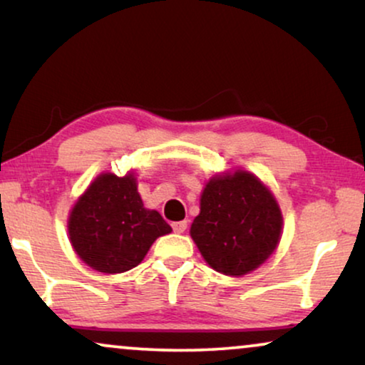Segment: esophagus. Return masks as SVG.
I'll return each mask as SVG.
<instances>
[{"label": "esophagus", "mask_w": 365, "mask_h": 365, "mask_svg": "<svg viewBox=\"0 0 365 365\" xmlns=\"http://www.w3.org/2000/svg\"><path fill=\"white\" fill-rule=\"evenodd\" d=\"M186 227H187V221H178V222H173V231H174V232H178V234H181V232L186 231Z\"/></svg>", "instance_id": "1"}]
</instances>
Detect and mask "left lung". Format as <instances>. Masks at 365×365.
Here are the masks:
<instances>
[{
  "label": "left lung",
  "mask_w": 365,
  "mask_h": 365,
  "mask_svg": "<svg viewBox=\"0 0 365 365\" xmlns=\"http://www.w3.org/2000/svg\"><path fill=\"white\" fill-rule=\"evenodd\" d=\"M281 229V209L272 194L256 176L236 171L206 184L191 236L209 266L237 277L271 256Z\"/></svg>",
  "instance_id": "obj_1"
}]
</instances>
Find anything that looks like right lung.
Listing matches in <instances>:
<instances>
[{"label": "right lung", "instance_id": "add662e5", "mask_svg": "<svg viewBox=\"0 0 365 365\" xmlns=\"http://www.w3.org/2000/svg\"><path fill=\"white\" fill-rule=\"evenodd\" d=\"M74 251L89 267L118 274L136 267L159 236L173 231L143 206L133 174H101L74 204L68 221Z\"/></svg>", "mask_w": 365, "mask_h": 365}]
</instances>
